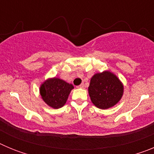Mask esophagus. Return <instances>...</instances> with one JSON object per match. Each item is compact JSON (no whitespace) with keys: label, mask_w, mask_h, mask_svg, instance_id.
Instances as JSON below:
<instances>
[{"label":"esophagus","mask_w":154,"mask_h":154,"mask_svg":"<svg viewBox=\"0 0 154 154\" xmlns=\"http://www.w3.org/2000/svg\"><path fill=\"white\" fill-rule=\"evenodd\" d=\"M78 88H84V83H82L78 86Z\"/></svg>","instance_id":"34e87169"}]
</instances>
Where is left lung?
I'll use <instances>...</instances> for the list:
<instances>
[{"label":"left lung","instance_id":"8db88e82","mask_svg":"<svg viewBox=\"0 0 154 154\" xmlns=\"http://www.w3.org/2000/svg\"><path fill=\"white\" fill-rule=\"evenodd\" d=\"M123 86L119 79L110 72L94 75L90 80L89 94L96 107L106 109L113 106L123 96Z\"/></svg>","mask_w":154,"mask_h":154}]
</instances>
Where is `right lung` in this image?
Segmentation results:
<instances>
[{
	"mask_svg": "<svg viewBox=\"0 0 154 154\" xmlns=\"http://www.w3.org/2000/svg\"><path fill=\"white\" fill-rule=\"evenodd\" d=\"M74 87L72 84L60 79L46 80L40 88L42 99L49 106L54 109L61 108L65 104L71 90Z\"/></svg>",
	"mask_w": 154,
	"mask_h": 154,
	"instance_id": "obj_1",
	"label": "right lung"
}]
</instances>
